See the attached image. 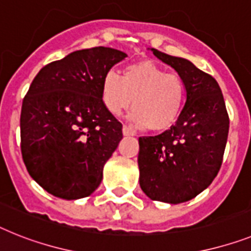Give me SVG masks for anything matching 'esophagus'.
Listing matches in <instances>:
<instances>
[{
  "label": "esophagus",
  "instance_id": "esophagus-1",
  "mask_svg": "<svg viewBox=\"0 0 251 251\" xmlns=\"http://www.w3.org/2000/svg\"><path fill=\"white\" fill-rule=\"evenodd\" d=\"M122 134H124L125 136H130V135H134V131L130 129L129 126L124 125V127H122Z\"/></svg>",
  "mask_w": 251,
  "mask_h": 251
}]
</instances>
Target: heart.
<instances>
[{
    "instance_id": "heart-1",
    "label": "heart",
    "mask_w": 251,
    "mask_h": 251,
    "mask_svg": "<svg viewBox=\"0 0 251 251\" xmlns=\"http://www.w3.org/2000/svg\"><path fill=\"white\" fill-rule=\"evenodd\" d=\"M184 80L151 61L129 65L122 77L108 71L102 81V100L111 115L120 116L132 103L129 119L136 126L165 131L176 124L185 103Z\"/></svg>"
}]
</instances>
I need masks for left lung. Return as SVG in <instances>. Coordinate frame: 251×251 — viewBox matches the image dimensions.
Wrapping results in <instances>:
<instances>
[{"label":"left lung","instance_id":"left-lung-1","mask_svg":"<svg viewBox=\"0 0 251 251\" xmlns=\"http://www.w3.org/2000/svg\"><path fill=\"white\" fill-rule=\"evenodd\" d=\"M151 50L184 80L186 100L171 129L139 138V184L151 201L180 204L205 190L220 171L229 120L214 77L186 58Z\"/></svg>","mask_w":251,"mask_h":251}]
</instances>
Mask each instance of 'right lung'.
<instances>
[{
    "instance_id": "add662e5",
    "label": "right lung",
    "mask_w": 251,
    "mask_h": 251,
    "mask_svg": "<svg viewBox=\"0 0 251 251\" xmlns=\"http://www.w3.org/2000/svg\"><path fill=\"white\" fill-rule=\"evenodd\" d=\"M127 54L108 47L71 52L46 65L23 100L22 154L31 178L53 197L76 201L100 186L122 125L102 100L103 77Z\"/></svg>"
}]
</instances>
